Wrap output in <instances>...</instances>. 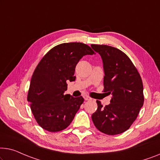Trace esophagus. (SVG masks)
I'll return each mask as SVG.
<instances>
[{
	"instance_id": "34e87169",
	"label": "esophagus",
	"mask_w": 160,
	"mask_h": 160,
	"mask_svg": "<svg viewBox=\"0 0 160 160\" xmlns=\"http://www.w3.org/2000/svg\"><path fill=\"white\" fill-rule=\"evenodd\" d=\"M83 98H84V99L85 100V101H90V100H91V98H90V96H88V95H85L84 96H83Z\"/></svg>"
}]
</instances>
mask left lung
Wrapping results in <instances>:
<instances>
[{"label":"left lung","mask_w":160,"mask_h":160,"mask_svg":"<svg viewBox=\"0 0 160 160\" xmlns=\"http://www.w3.org/2000/svg\"><path fill=\"white\" fill-rule=\"evenodd\" d=\"M91 47L103 59V92L112 95L108 106L103 107L101 101H96L92 122L102 133L119 134L130 128L144 104L142 78L129 57L120 49L101 44H91Z\"/></svg>","instance_id":"obj_1"}]
</instances>
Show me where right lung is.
Instances as JSON below:
<instances>
[{"label": "right lung", "mask_w": 160, "mask_h": 160, "mask_svg": "<svg viewBox=\"0 0 160 160\" xmlns=\"http://www.w3.org/2000/svg\"><path fill=\"white\" fill-rule=\"evenodd\" d=\"M93 54V50L83 43H63L50 49L37 65L27 101L38 124L44 130L60 132L72 121L84 98L64 94L67 82L75 80L74 74L80 59Z\"/></svg>", "instance_id": "right-lung-1"}]
</instances>
